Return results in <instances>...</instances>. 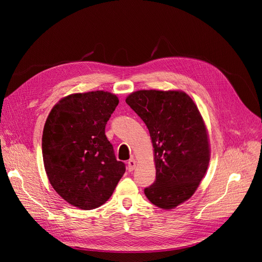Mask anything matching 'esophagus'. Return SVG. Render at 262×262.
I'll list each match as a JSON object with an SVG mask.
<instances>
[{
    "mask_svg": "<svg viewBox=\"0 0 262 262\" xmlns=\"http://www.w3.org/2000/svg\"><path fill=\"white\" fill-rule=\"evenodd\" d=\"M136 165H137L136 160H134V158H131V160L128 161V170L133 171V169L136 168Z\"/></svg>",
    "mask_w": 262,
    "mask_h": 262,
    "instance_id": "esophagus-1",
    "label": "esophagus"
}]
</instances>
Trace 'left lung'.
I'll use <instances>...</instances> for the list:
<instances>
[{
    "label": "left lung",
    "mask_w": 262,
    "mask_h": 262,
    "mask_svg": "<svg viewBox=\"0 0 262 262\" xmlns=\"http://www.w3.org/2000/svg\"><path fill=\"white\" fill-rule=\"evenodd\" d=\"M125 102L146 124L154 147L156 179L144 193L158 208H176L194 193L209 166L199 110L186 93L176 91H138Z\"/></svg>",
    "instance_id": "left-lung-1"
}]
</instances>
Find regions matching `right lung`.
I'll list each match as a JSON object with an SVG mask.
<instances>
[{
    "instance_id": "right-lung-1",
    "label": "right lung",
    "mask_w": 262,
    "mask_h": 262,
    "mask_svg": "<svg viewBox=\"0 0 262 262\" xmlns=\"http://www.w3.org/2000/svg\"><path fill=\"white\" fill-rule=\"evenodd\" d=\"M119 104L104 92L72 94L50 112L42 133V157L53 189L76 208L93 210L112 196L125 171L105 128Z\"/></svg>"
}]
</instances>
